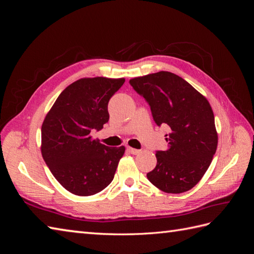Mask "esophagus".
I'll list each match as a JSON object with an SVG mask.
<instances>
[{"label": "esophagus", "mask_w": 254, "mask_h": 254, "mask_svg": "<svg viewBox=\"0 0 254 254\" xmlns=\"http://www.w3.org/2000/svg\"><path fill=\"white\" fill-rule=\"evenodd\" d=\"M127 150L131 153V155H137V153L140 152V150L139 149H135V148H131V147H128L127 148Z\"/></svg>", "instance_id": "34e87169"}]
</instances>
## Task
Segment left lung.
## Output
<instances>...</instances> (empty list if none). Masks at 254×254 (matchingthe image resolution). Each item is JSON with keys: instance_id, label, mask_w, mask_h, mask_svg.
<instances>
[{"instance_id": "left-lung-1", "label": "left lung", "mask_w": 254, "mask_h": 254, "mask_svg": "<svg viewBox=\"0 0 254 254\" xmlns=\"http://www.w3.org/2000/svg\"><path fill=\"white\" fill-rule=\"evenodd\" d=\"M150 106L158 126H167L168 148L156 153L157 165L147 174L159 190L180 194L201 180L216 152L218 136L207 99L171 72L161 71L130 79Z\"/></svg>"}]
</instances>
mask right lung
Returning a JSON list of instances; mask_svg holds the SVG:
<instances>
[{"instance_id":"1","label":"right lung","mask_w":254,"mask_h":254,"mask_svg":"<svg viewBox=\"0 0 254 254\" xmlns=\"http://www.w3.org/2000/svg\"><path fill=\"white\" fill-rule=\"evenodd\" d=\"M124 78H81L67 86L45 117L41 153L56 180L70 193L91 196L111 183L124 146L109 147L91 136L109 121L108 103Z\"/></svg>"}]
</instances>
